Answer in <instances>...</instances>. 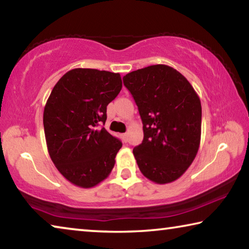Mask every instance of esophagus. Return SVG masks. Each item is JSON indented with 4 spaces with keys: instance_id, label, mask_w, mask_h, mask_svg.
<instances>
[{
    "instance_id": "obj_1",
    "label": "esophagus",
    "mask_w": 249,
    "mask_h": 249,
    "mask_svg": "<svg viewBox=\"0 0 249 249\" xmlns=\"http://www.w3.org/2000/svg\"><path fill=\"white\" fill-rule=\"evenodd\" d=\"M127 136H128L127 133H124V134H122V135H121L122 140H123V142H127Z\"/></svg>"
}]
</instances>
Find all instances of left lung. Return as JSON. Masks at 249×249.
<instances>
[{"instance_id": "left-lung-1", "label": "left lung", "mask_w": 249, "mask_h": 249, "mask_svg": "<svg viewBox=\"0 0 249 249\" xmlns=\"http://www.w3.org/2000/svg\"><path fill=\"white\" fill-rule=\"evenodd\" d=\"M144 130L133 154L140 170L156 183L172 182L195 160L201 140V102L190 82L166 65L138 69L123 77Z\"/></svg>"}]
</instances>
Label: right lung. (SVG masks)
<instances>
[{"mask_svg":"<svg viewBox=\"0 0 249 249\" xmlns=\"http://www.w3.org/2000/svg\"><path fill=\"white\" fill-rule=\"evenodd\" d=\"M122 89L120 73L72 69L62 75L44 109L50 158L59 172L78 187L92 188L114 167L122 142L102 127L107 107Z\"/></svg>","mask_w":249,"mask_h":249,"instance_id":"1","label":"right lung"}]
</instances>
